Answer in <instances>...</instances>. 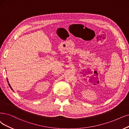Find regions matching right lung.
Returning a JSON list of instances; mask_svg holds the SVG:
<instances>
[{"mask_svg":"<svg viewBox=\"0 0 129 129\" xmlns=\"http://www.w3.org/2000/svg\"><path fill=\"white\" fill-rule=\"evenodd\" d=\"M7 82H8V79H7ZM8 85H9V87H10V88H11V89H12V87H11V85H10V84H9V83H8Z\"/></svg>","mask_w":129,"mask_h":129,"instance_id":"add662e5","label":"right lung"}]
</instances>
